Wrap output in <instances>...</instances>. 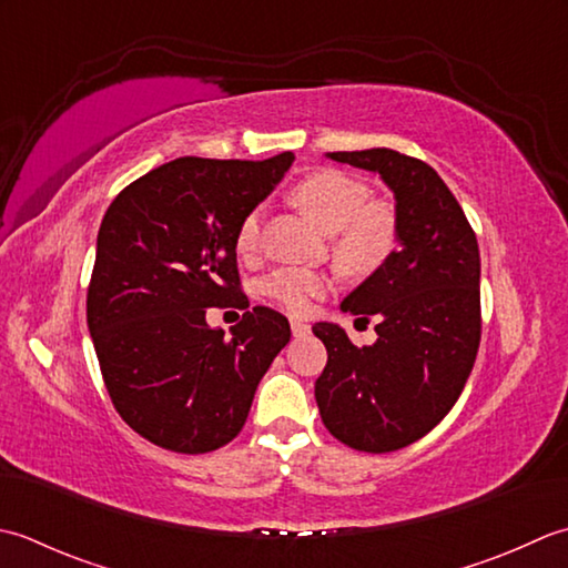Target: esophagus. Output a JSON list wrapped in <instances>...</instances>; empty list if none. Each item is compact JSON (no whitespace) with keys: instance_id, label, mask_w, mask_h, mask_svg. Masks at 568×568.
<instances>
[{"instance_id":"1","label":"esophagus","mask_w":568,"mask_h":568,"mask_svg":"<svg viewBox=\"0 0 568 568\" xmlns=\"http://www.w3.org/2000/svg\"><path fill=\"white\" fill-rule=\"evenodd\" d=\"M311 331V326L306 321H301V318H292V333L296 335V338H301V335H306Z\"/></svg>"}]
</instances>
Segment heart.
I'll return each instance as SVG.
<instances>
[{"instance_id": "b5f03b06", "label": "heart", "mask_w": 568, "mask_h": 568, "mask_svg": "<svg viewBox=\"0 0 568 568\" xmlns=\"http://www.w3.org/2000/svg\"><path fill=\"white\" fill-rule=\"evenodd\" d=\"M296 203L333 233V254L343 267L367 272L387 257L397 240L395 211L382 201H369L363 181L335 169L308 173L294 189ZM262 211L245 215L237 227V250L252 254L260 245ZM331 274L306 267L276 270L262 282V292L292 314H306L311 301L331 292Z\"/></svg>"}]
</instances>
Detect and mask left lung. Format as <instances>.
<instances>
[{
	"mask_svg": "<svg viewBox=\"0 0 568 568\" xmlns=\"http://www.w3.org/2000/svg\"><path fill=\"white\" fill-rule=\"evenodd\" d=\"M326 156L377 173L395 195L399 247L341 304L373 316L377 341L357 348L338 323L314 326L328 351L316 379L323 424L351 448L387 454L429 434L466 387L480 343L478 240L424 161L392 149Z\"/></svg>",
	"mask_w": 568,
	"mask_h": 568,
	"instance_id": "1",
	"label": "left lung"
}]
</instances>
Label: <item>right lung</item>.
Segmentation results:
<instances>
[{"mask_svg": "<svg viewBox=\"0 0 568 568\" xmlns=\"http://www.w3.org/2000/svg\"><path fill=\"white\" fill-rule=\"evenodd\" d=\"M292 161L183 156L130 183L102 217L88 331L114 409L146 442L176 454L233 442L292 338L267 306L245 311L227 338L205 321L211 306H250L237 227Z\"/></svg>", "mask_w": 568, "mask_h": 568, "instance_id": "right-lung-1", "label": "right lung"}]
</instances>
